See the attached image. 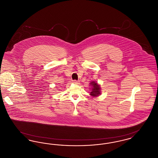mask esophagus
Segmentation results:
<instances>
[{
	"label": "esophagus",
	"instance_id": "obj_1",
	"mask_svg": "<svg viewBox=\"0 0 158 158\" xmlns=\"http://www.w3.org/2000/svg\"><path fill=\"white\" fill-rule=\"evenodd\" d=\"M73 82L74 83H75V84H78V83H79V82L77 81H76V80L73 81Z\"/></svg>",
	"mask_w": 158,
	"mask_h": 158
}]
</instances>
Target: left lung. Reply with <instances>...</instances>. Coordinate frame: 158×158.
<instances>
[{
  "label": "left lung",
  "mask_w": 158,
  "mask_h": 158,
  "mask_svg": "<svg viewBox=\"0 0 158 158\" xmlns=\"http://www.w3.org/2000/svg\"><path fill=\"white\" fill-rule=\"evenodd\" d=\"M89 90H90V95L92 97H98L101 94V88L100 85L99 83L95 82L92 81L89 83Z\"/></svg>",
  "instance_id": "8db88e82"
}]
</instances>
